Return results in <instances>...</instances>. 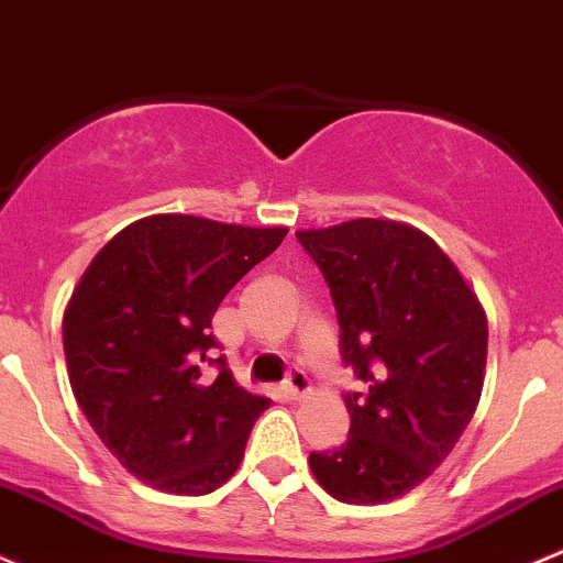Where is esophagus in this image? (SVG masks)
Wrapping results in <instances>:
<instances>
[{
    "label": "esophagus",
    "instance_id": "34e87169",
    "mask_svg": "<svg viewBox=\"0 0 563 563\" xmlns=\"http://www.w3.org/2000/svg\"><path fill=\"white\" fill-rule=\"evenodd\" d=\"M283 394H286L288 399H305V396L310 394V380H307L305 372L294 369L291 375L286 377V383H283Z\"/></svg>",
    "mask_w": 563,
    "mask_h": 563
}]
</instances>
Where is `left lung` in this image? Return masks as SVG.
Segmentation results:
<instances>
[{
    "label": "left lung",
    "mask_w": 563,
    "mask_h": 563,
    "mask_svg": "<svg viewBox=\"0 0 563 563\" xmlns=\"http://www.w3.org/2000/svg\"><path fill=\"white\" fill-rule=\"evenodd\" d=\"M297 236L331 288L342 361L366 386L345 396V445L310 453V470L345 505H386L418 488L475 416L485 310L448 253L410 223L353 218Z\"/></svg>",
    "instance_id": "8db88e82"
}]
</instances>
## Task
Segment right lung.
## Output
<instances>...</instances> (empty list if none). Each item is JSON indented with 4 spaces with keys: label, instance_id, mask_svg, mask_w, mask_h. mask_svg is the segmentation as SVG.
<instances>
[{
    "label": "right lung",
    "instance_id": "add662e5",
    "mask_svg": "<svg viewBox=\"0 0 563 563\" xmlns=\"http://www.w3.org/2000/svg\"><path fill=\"white\" fill-rule=\"evenodd\" d=\"M286 234L162 212L121 229L82 272L62 323L69 386L137 481L205 496L236 472L269 399L212 358V316ZM202 360L222 366L216 382Z\"/></svg>",
    "mask_w": 563,
    "mask_h": 563
}]
</instances>
